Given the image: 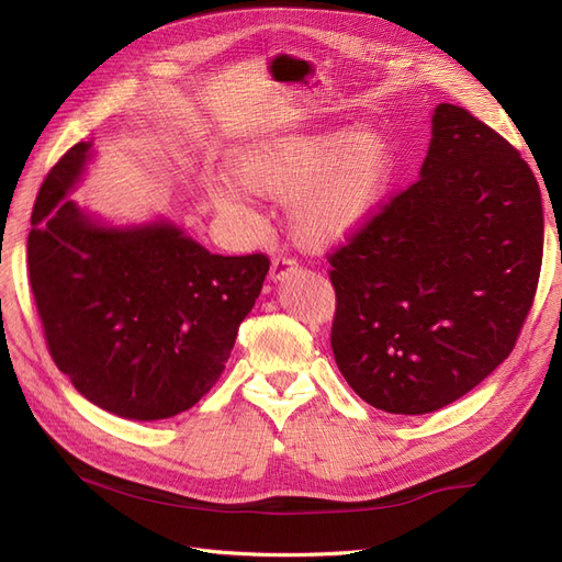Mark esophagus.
Returning <instances> with one entry per match:
<instances>
[{"label": "esophagus", "instance_id": "obj_1", "mask_svg": "<svg viewBox=\"0 0 562 562\" xmlns=\"http://www.w3.org/2000/svg\"><path fill=\"white\" fill-rule=\"evenodd\" d=\"M297 271V262L295 260H288V258H274L271 260V269H269V279L279 283L283 279H288L291 274Z\"/></svg>", "mask_w": 562, "mask_h": 562}]
</instances>
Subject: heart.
I'll return each instance as SVG.
<instances>
[{
	"label": "heart",
	"mask_w": 562,
	"mask_h": 562,
	"mask_svg": "<svg viewBox=\"0 0 562 562\" xmlns=\"http://www.w3.org/2000/svg\"><path fill=\"white\" fill-rule=\"evenodd\" d=\"M396 168L391 135L375 122L265 135L227 159L229 178H209L213 209L236 225H252L246 194L285 199L293 239L310 250L351 241L389 190Z\"/></svg>",
	"instance_id": "1"
}]
</instances>
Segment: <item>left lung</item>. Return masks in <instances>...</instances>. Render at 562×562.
<instances>
[{
    "label": "left lung",
    "mask_w": 562,
    "mask_h": 562,
    "mask_svg": "<svg viewBox=\"0 0 562 562\" xmlns=\"http://www.w3.org/2000/svg\"><path fill=\"white\" fill-rule=\"evenodd\" d=\"M541 252L530 166L464 108L436 105L419 180L328 260L339 372L394 415L462 398L512 353Z\"/></svg>",
    "instance_id": "obj_1"
}]
</instances>
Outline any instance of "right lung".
<instances>
[{
  "instance_id": "add662e5",
  "label": "right lung",
  "mask_w": 562,
  "mask_h": 562,
  "mask_svg": "<svg viewBox=\"0 0 562 562\" xmlns=\"http://www.w3.org/2000/svg\"><path fill=\"white\" fill-rule=\"evenodd\" d=\"M93 157V140L77 143L32 211L27 269L46 345L93 405L168 419L223 375L269 260L215 255L168 217L114 225L81 209L70 194Z\"/></svg>"
}]
</instances>
